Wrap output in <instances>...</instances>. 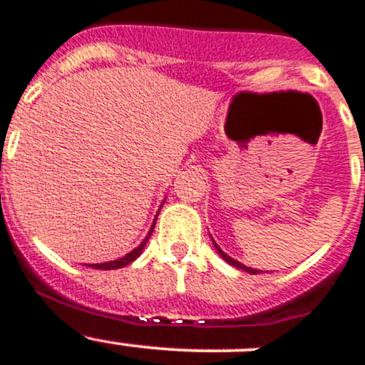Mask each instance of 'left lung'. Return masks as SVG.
Returning <instances> with one entry per match:
<instances>
[{"instance_id":"left-lung-1","label":"left lung","mask_w":365,"mask_h":365,"mask_svg":"<svg viewBox=\"0 0 365 365\" xmlns=\"http://www.w3.org/2000/svg\"><path fill=\"white\" fill-rule=\"evenodd\" d=\"M210 240H212V237H210ZM212 243H214V248H216L217 254L221 255V259H225V261H227V263H229V264H232L234 268H237V270H243V272H247V274H252V275L261 274L259 270H255V268H250V267H245V264H243V263H240V261L232 259V257H230L229 254H225V252L221 250L220 247H217V243H216V241H214V240H212Z\"/></svg>"}]
</instances>
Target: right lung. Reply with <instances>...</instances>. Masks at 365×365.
I'll return each instance as SVG.
<instances>
[{
  "label": "right lung",
  "mask_w": 365,
  "mask_h": 365,
  "mask_svg": "<svg viewBox=\"0 0 365 365\" xmlns=\"http://www.w3.org/2000/svg\"><path fill=\"white\" fill-rule=\"evenodd\" d=\"M160 209H162V205H160ZM160 209H158V212H160ZM158 212H156V216H155V221H153V225H151V229H149L148 236L144 237V241H142V243L138 245V247H136V248H133V250L129 252V254H125L124 257H118V259H115V261H108V263L90 264V267H91V268H97V270H117V268H124L125 264L133 263V261H135L136 257H138V255L142 254V252H144L145 245H148L149 237H151V234H153V229H155V223H156V217H158Z\"/></svg>",
  "instance_id": "right-lung-1"
}]
</instances>
